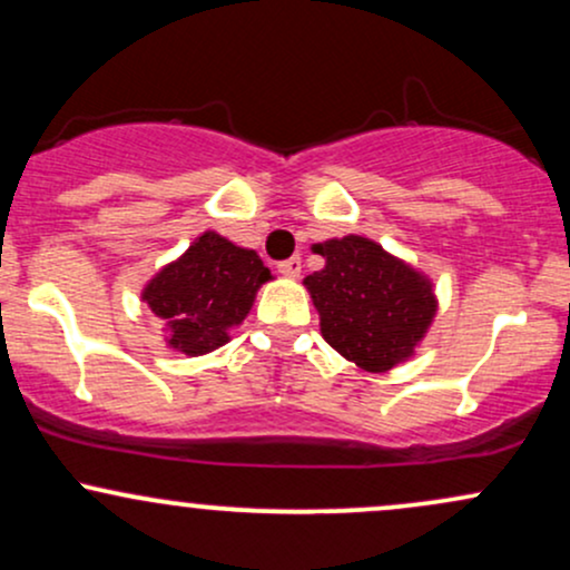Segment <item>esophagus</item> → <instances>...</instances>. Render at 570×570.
I'll list each match as a JSON object with an SVG mask.
<instances>
[{
    "mask_svg": "<svg viewBox=\"0 0 570 570\" xmlns=\"http://www.w3.org/2000/svg\"><path fill=\"white\" fill-rule=\"evenodd\" d=\"M299 271H303V259L299 257H289L278 265V273L286 278H297Z\"/></svg>",
    "mask_w": 570,
    "mask_h": 570,
    "instance_id": "1",
    "label": "esophagus"
}]
</instances>
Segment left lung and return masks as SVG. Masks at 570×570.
<instances>
[{
	"label": "left lung",
	"instance_id": "8db88e82",
	"mask_svg": "<svg viewBox=\"0 0 570 570\" xmlns=\"http://www.w3.org/2000/svg\"><path fill=\"white\" fill-rule=\"evenodd\" d=\"M313 252L326 265L303 284L326 343L367 372L407 362L436 316L431 278L364 235L324 240Z\"/></svg>",
	"mask_w": 570,
	"mask_h": 570
}]
</instances>
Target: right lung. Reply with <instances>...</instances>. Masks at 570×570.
<instances>
[{
    "mask_svg": "<svg viewBox=\"0 0 570 570\" xmlns=\"http://www.w3.org/2000/svg\"><path fill=\"white\" fill-rule=\"evenodd\" d=\"M271 278L254 248L206 230L179 259L155 273L141 299L166 322L168 348L203 356L230 340V330L248 316L257 289Z\"/></svg>",
    "mask_w": 570,
    "mask_h": 570,
    "instance_id": "1",
    "label": "right lung"
}]
</instances>
